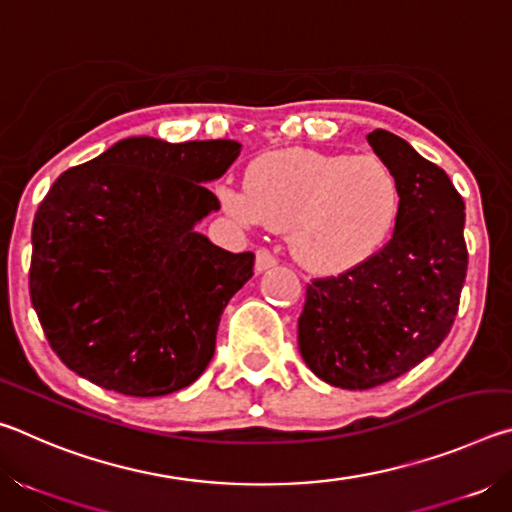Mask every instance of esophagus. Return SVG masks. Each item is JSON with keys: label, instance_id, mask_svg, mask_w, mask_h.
<instances>
[{"label": "esophagus", "instance_id": "34e87169", "mask_svg": "<svg viewBox=\"0 0 512 512\" xmlns=\"http://www.w3.org/2000/svg\"><path fill=\"white\" fill-rule=\"evenodd\" d=\"M275 264H277V259L271 250H266V248L257 250V255H255V271L257 273H264V271H268V268H273Z\"/></svg>", "mask_w": 512, "mask_h": 512}]
</instances>
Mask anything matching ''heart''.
Returning a JSON list of instances; mask_svg holds the SVG:
<instances>
[{
    "label": "heart",
    "instance_id": "b5f03b06",
    "mask_svg": "<svg viewBox=\"0 0 512 512\" xmlns=\"http://www.w3.org/2000/svg\"><path fill=\"white\" fill-rule=\"evenodd\" d=\"M230 216L289 230V248L311 273L336 275L370 259L402 210L395 171L372 153L284 149L248 167L246 189L221 187Z\"/></svg>",
    "mask_w": 512,
    "mask_h": 512
}]
</instances>
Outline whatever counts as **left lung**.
<instances>
[{"label":"left lung","instance_id":"1","mask_svg":"<svg viewBox=\"0 0 512 512\" xmlns=\"http://www.w3.org/2000/svg\"><path fill=\"white\" fill-rule=\"evenodd\" d=\"M366 140L400 180L393 239L348 273L311 282L298 318L309 370L348 391L386 384L427 359L454 325L467 273L465 205L447 173L381 128Z\"/></svg>","mask_w":512,"mask_h":512}]
</instances>
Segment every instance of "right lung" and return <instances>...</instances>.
Wrapping results in <instances>:
<instances>
[{
	"label": "right lung",
	"instance_id": "right-lung-1",
	"mask_svg": "<svg viewBox=\"0 0 512 512\" xmlns=\"http://www.w3.org/2000/svg\"><path fill=\"white\" fill-rule=\"evenodd\" d=\"M235 140L126 137L67 169L40 203L29 291L51 348L76 375L131 397L176 393L214 357L225 305L253 277L196 225Z\"/></svg>",
	"mask_w": 512,
	"mask_h": 512
}]
</instances>
